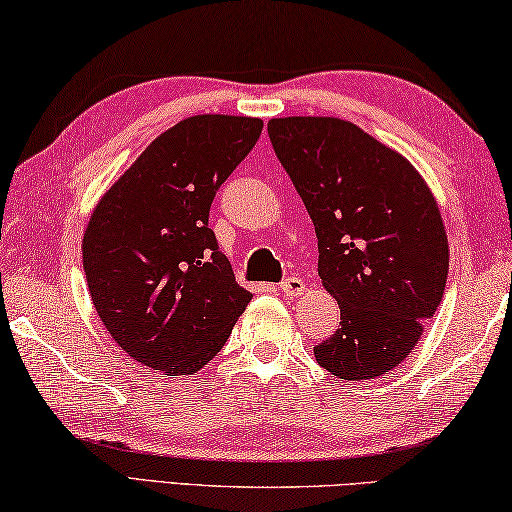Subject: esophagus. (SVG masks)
<instances>
[{
    "instance_id": "1",
    "label": "esophagus",
    "mask_w": 512,
    "mask_h": 512,
    "mask_svg": "<svg viewBox=\"0 0 512 512\" xmlns=\"http://www.w3.org/2000/svg\"><path fill=\"white\" fill-rule=\"evenodd\" d=\"M282 293L288 295V297H295L300 295L304 291V282L300 280V277H286V280L280 284Z\"/></svg>"
}]
</instances>
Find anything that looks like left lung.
I'll list each match as a JSON object with an SVG mask.
<instances>
[{
    "mask_svg": "<svg viewBox=\"0 0 512 512\" xmlns=\"http://www.w3.org/2000/svg\"><path fill=\"white\" fill-rule=\"evenodd\" d=\"M318 237V273L340 327L313 347L342 380L392 371L421 338L448 282V237L412 163L340 118L268 120Z\"/></svg>",
    "mask_w": 512,
    "mask_h": 512,
    "instance_id": "obj_1",
    "label": "left lung"
}]
</instances>
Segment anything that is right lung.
Instances as JSON below:
<instances>
[{
  "label": "right lung",
  "instance_id": "add662e5",
  "mask_svg": "<svg viewBox=\"0 0 512 512\" xmlns=\"http://www.w3.org/2000/svg\"><path fill=\"white\" fill-rule=\"evenodd\" d=\"M262 127L248 116L181 120L145 147L89 219L82 266L91 300L111 338L145 367L199 371L253 297L235 282L208 217Z\"/></svg>",
  "mask_w": 512,
  "mask_h": 512
}]
</instances>
